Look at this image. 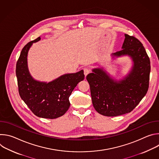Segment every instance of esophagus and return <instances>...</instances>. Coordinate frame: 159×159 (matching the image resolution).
<instances>
[{
  "instance_id": "1",
  "label": "esophagus",
  "mask_w": 159,
  "mask_h": 159,
  "mask_svg": "<svg viewBox=\"0 0 159 159\" xmlns=\"http://www.w3.org/2000/svg\"><path fill=\"white\" fill-rule=\"evenodd\" d=\"M89 72H90V70H89L88 68H86V67L84 68V73L85 76H87V75L88 74H89Z\"/></svg>"
}]
</instances>
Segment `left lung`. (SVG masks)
<instances>
[{
    "instance_id": "obj_1",
    "label": "left lung",
    "mask_w": 159,
    "mask_h": 159,
    "mask_svg": "<svg viewBox=\"0 0 159 159\" xmlns=\"http://www.w3.org/2000/svg\"><path fill=\"white\" fill-rule=\"evenodd\" d=\"M122 50L113 57H130L133 66L129 74L117 81L103 69H94L88 74L94 107L106 116H116L130 112L146 95L149 86L150 61L142 43L134 36L125 34Z\"/></svg>"
}]
</instances>
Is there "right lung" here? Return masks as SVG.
Instances as JSON below:
<instances>
[{
  "mask_svg": "<svg viewBox=\"0 0 159 159\" xmlns=\"http://www.w3.org/2000/svg\"><path fill=\"white\" fill-rule=\"evenodd\" d=\"M29 42L22 48L16 63V74L21 99L38 117L55 119L63 116L69 109V97L78 83L84 79L82 70L66 74L48 83L34 80L30 75L27 63L28 51L33 43Z\"/></svg>",
  "mask_w": 159,
  "mask_h": 159,
  "instance_id": "obj_1",
  "label": "right lung"
}]
</instances>
